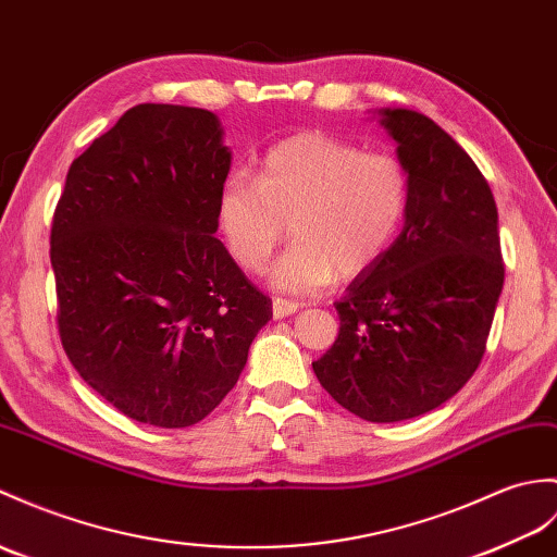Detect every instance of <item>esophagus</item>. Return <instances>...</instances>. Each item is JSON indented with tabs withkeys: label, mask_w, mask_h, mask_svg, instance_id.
Listing matches in <instances>:
<instances>
[{
	"label": "esophagus",
	"mask_w": 557,
	"mask_h": 557,
	"mask_svg": "<svg viewBox=\"0 0 557 557\" xmlns=\"http://www.w3.org/2000/svg\"><path fill=\"white\" fill-rule=\"evenodd\" d=\"M299 310V301H289V299H273V315L280 318H287L292 313Z\"/></svg>",
	"instance_id": "esophagus-1"
}]
</instances>
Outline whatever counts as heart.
Returning <instances> with one entry per match:
<instances>
[{
  "label": "heart",
  "mask_w": 557,
  "mask_h": 557,
  "mask_svg": "<svg viewBox=\"0 0 557 557\" xmlns=\"http://www.w3.org/2000/svg\"><path fill=\"white\" fill-rule=\"evenodd\" d=\"M410 209V173L389 151L308 131L268 147L256 180L232 171L218 189L215 223L239 268L258 273L280 247L270 284L310 294L366 273L392 249Z\"/></svg>",
  "instance_id": "b5f03b06"
}]
</instances>
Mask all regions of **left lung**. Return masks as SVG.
<instances>
[{
    "instance_id": "8db88e82",
    "label": "left lung",
    "mask_w": 557,
    "mask_h": 557,
    "mask_svg": "<svg viewBox=\"0 0 557 557\" xmlns=\"http://www.w3.org/2000/svg\"><path fill=\"white\" fill-rule=\"evenodd\" d=\"M410 173L406 225L334 304L339 337L313 363L342 408L368 422L424 416L480 368L506 280L494 194L432 119L384 109Z\"/></svg>"
}]
</instances>
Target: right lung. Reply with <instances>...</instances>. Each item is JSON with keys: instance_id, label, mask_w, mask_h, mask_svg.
<instances>
[{"instance_id": "obj_1", "label": "right lung", "mask_w": 557, "mask_h": 557, "mask_svg": "<svg viewBox=\"0 0 557 557\" xmlns=\"http://www.w3.org/2000/svg\"><path fill=\"white\" fill-rule=\"evenodd\" d=\"M230 151L211 111L139 103L66 175L51 220L59 337L77 374L137 422L203 420L273 318L215 235Z\"/></svg>"}]
</instances>
